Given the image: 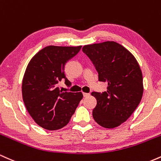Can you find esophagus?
<instances>
[{
    "mask_svg": "<svg viewBox=\"0 0 161 161\" xmlns=\"http://www.w3.org/2000/svg\"><path fill=\"white\" fill-rule=\"evenodd\" d=\"M83 96H84V97H88V96H90V93H84V92H83Z\"/></svg>",
    "mask_w": 161,
    "mask_h": 161,
    "instance_id": "1",
    "label": "esophagus"
}]
</instances>
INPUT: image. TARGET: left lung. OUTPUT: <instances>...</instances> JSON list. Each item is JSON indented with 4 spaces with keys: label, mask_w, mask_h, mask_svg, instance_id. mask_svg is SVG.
Wrapping results in <instances>:
<instances>
[{
    "label": "left lung",
    "mask_w": 161,
    "mask_h": 161,
    "mask_svg": "<svg viewBox=\"0 0 161 161\" xmlns=\"http://www.w3.org/2000/svg\"><path fill=\"white\" fill-rule=\"evenodd\" d=\"M82 51L94 64L99 81L107 90L92 92L97 99L93 117L100 125L113 129L131 116L143 95V77L138 61L129 50L113 41L87 45Z\"/></svg>",
    "instance_id": "8db88e82"
}]
</instances>
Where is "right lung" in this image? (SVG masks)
<instances>
[{"instance_id":"1","label":"right lung","mask_w":161,"mask_h":161,"mask_svg":"<svg viewBox=\"0 0 161 161\" xmlns=\"http://www.w3.org/2000/svg\"><path fill=\"white\" fill-rule=\"evenodd\" d=\"M80 48V46H47L28 64L22 83L23 100L32 118L43 129L57 130L65 126L82 100L81 92H62L58 87L62 79L66 85H71L64 75V66Z\"/></svg>"}]
</instances>
